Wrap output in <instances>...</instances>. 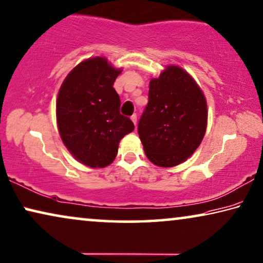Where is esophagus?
<instances>
[{
	"instance_id": "34e87169",
	"label": "esophagus",
	"mask_w": 263,
	"mask_h": 263,
	"mask_svg": "<svg viewBox=\"0 0 263 263\" xmlns=\"http://www.w3.org/2000/svg\"><path fill=\"white\" fill-rule=\"evenodd\" d=\"M130 120L133 121V123H134L135 125H136V123H138V116H136L135 114H134V115H133V116L130 117Z\"/></svg>"
}]
</instances>
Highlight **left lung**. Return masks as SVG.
Wrapping results in <instances>:
<instances>
[{
	"mask_svg": "<svg viewBox=\"0 0 263 263\" xmlns=\"http://www.w3.org/2000/svg\"><path fill=\"white\" fill-rule=\"evenodd\" d=\"M148 98L138 128L146 157L159 167L186 161L206 132L203 90L184 68L168 65L158 78L151 79Z\"/></svg>",
	"mask_w": 263,
	"mask_h": 263,
	"instance_id": "1",
	"label": "left lung"
}]
</instances>
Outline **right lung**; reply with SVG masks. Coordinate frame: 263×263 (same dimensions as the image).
<instances>
[{"label":"right lung","instance_id":"right-lung-1","mask_svg":"<svg viewBox=\"0 0 263 263\" xmlns=\"http://www.w3.org/2000/svg\"><path fill=\"white\" fill-rule=\"evenodd\" d=\"M122 68L104 57L83 60L64 79L57 97V124L67 151L91 168L109 166L119 143L134 130L120 114V96L114 82Z\"/></svg>","mask_w":263,"mask_h":263}]
</instances>
